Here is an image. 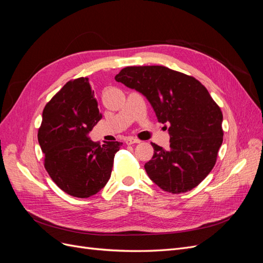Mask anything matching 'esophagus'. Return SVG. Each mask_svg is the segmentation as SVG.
I'll list each match as a JSON object with an SVG mask.
<instances>
[{"instance_id": "1", "label": "esophagus", "mask_w": 263, "mask_h": 263, "mask_svg": "<svg viewBox=\"0 0 263 263\" xmlns=\"http://www.w3.org/2000/svg\"><path fill=\"white\" fill-rule=\"evenodd\" d=\"M125 142L127 145H133V144H139L140 140H138L137 138H135V137H127L125 139Z\"/></svg>"}]
</instances>
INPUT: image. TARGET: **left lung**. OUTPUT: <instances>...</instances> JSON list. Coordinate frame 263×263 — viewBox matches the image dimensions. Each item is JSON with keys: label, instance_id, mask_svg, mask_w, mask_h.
Segmentation results:
<instances>
[{"label": "left lung", "instance_id": "8db88e82", "mask_svg": "<svg viewBox=\"0 0 263 263\" xmlns=\"http://www.w3.org/2000/svg\"><path fill=\"white\" fill-rule=\"evenodd\" d=\"M115 80L144 95L158 122L170 125V149L151 144L154 157L145 164L151 181L173 194L197 186L215 165L224 136L221 110L206 87L162 66L127 67Z\"/></svg>", "mask_w": 263, "mask_h": 263}]
</instances>
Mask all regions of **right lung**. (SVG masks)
I'll return each mask as SVG.
<instances>
[{
    "label": "right lung",
    "mask_w": 263,
    "mask_h": 263,
    "mask_svg": "<svg viewBox=\"0 0 263 263\" xmlns=\"http://www.w3.org/2000/svg\"><path fill=\"white\" fill-rule=\"evenodd\" d=\"M87 78L69 81L45 106L38 142L45 168L63 192L90 197L105 186L123 142L100 146L89 137L102 118Z\"/></svg>",
    "instance_id": "1"
}]
</instances>
